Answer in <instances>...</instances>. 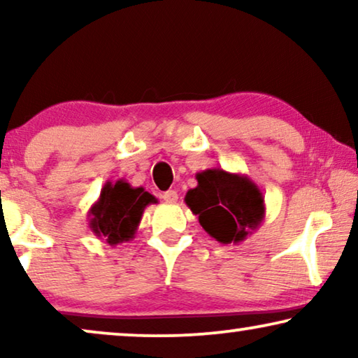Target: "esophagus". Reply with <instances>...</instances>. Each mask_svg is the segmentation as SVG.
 I'll return each instance as SVG.
<instances>
[{"mask_svg":"<svg viewBox=\"0 0 358 358\" xmlns=\"http://www.w3.org/2000/svg\"><path fill=\"white\" fill-rule=\"evenodd\" d=\"M178 199H179V195L176 190H168V192L163 194V200L168 203H176L178 202Z\"/></svg>","mask_w":358,"mask_h":358,"instance_id":"esophagus-1","label":"esophagus"}]
</instances>
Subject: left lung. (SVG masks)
I'll list each match as a JSON object with an SVG mask.
<instances>
[{
    "instance_id": "left-lung-1",
    "label": "left lung",
    "mask_w": 358,
    "mask_h": 358,
    "mask_svg": "<svg viewBox=\"0 0 358 358\" xmlns=\"http://www.w3.org/2000/svg\"><path fill=\"white\" fill-rule=\"evenodd\" d=\"M195 179L197 187L185 194L184 202L218 243L238 244L261 227L264 195L248 176L213 168L197 173Z\"/></svg>"
}]
</instances>
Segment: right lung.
<instances>
[{
  "mask_svg": "<svg viewBox=\"0 0 358 358\" xmlns=\"http://www.w3.org/2000/svg\"><path fill=\"white\" fill-rule=\"evenodd\" d=\"M155 195L143 187H131L125 179L107 180L99 199L90 208V228L110 246L135 238L145 208L156 203Z\"/></svg>",
  "mask_w": 358,
  "mask_h": 358,
  "instance_id": "1",
  "label": "right lung"
}]
</instances>
